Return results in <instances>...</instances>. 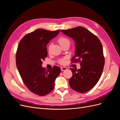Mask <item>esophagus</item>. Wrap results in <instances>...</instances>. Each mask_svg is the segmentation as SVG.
<instances>
[{"instance_id":"esophagus-1","label":"esophagus","mask_w":120,"mask_h":120,"mask_svg":"<svg viewBox=\"0 0 120 120\" xmlns=\"http://www.w3.org/2000/svg\"><path fill=\"white\" fill-rule=\"evenodd\" d=\"M67 68H66V67H61V70L62 71H66V70H67Z\"/></svg>"}]
</instances>
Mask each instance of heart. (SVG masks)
I'll return each mask as SVG.
<instances>
[{
	"instance_id": "obj_1",
	"label": "heart",
	"mask_w": 120,
	"mask_h": 120,
	"mask_svg": "<svg viewBox=\"0 0 120 120\" xmlns=\"http://www.w3.org/2000/svg\"><path fill=\"white\" fill-rule=\"evenodd\" d=\"M58 42H59L60 45L61 46H63V45L66 44V43H70V41H69V40L67 38L64 37H60L59 38V39H58ZM50 45H49L48 48V50L49 52L50 51ZM66 59H67L66 57L61 58V59H59V63L60 64H64L66 62Z\"/></svg>"
}]
</instances>
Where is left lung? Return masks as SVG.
Here are the masks:
<instances>
[{
    "mask_svg": "<svg viewBox=\"0 0 120 120\" xmlns=\"http://www.w3.org/2000/svg\"><path fill=\"white\" fill-rule=\"evenodd\" d=\"M61 32L75 41V56L72 63H80L81 68H71L72 75L69 79L75 91L83 93L93 88L100 79L105 64L102 45L96 35L86 28L78 26Z\"/></svg>",
    "mask_w": 120,
    "mask_h": 120,
    "instance_id": "left-lung-1",
    "label": "left lung"
}]
</instances>
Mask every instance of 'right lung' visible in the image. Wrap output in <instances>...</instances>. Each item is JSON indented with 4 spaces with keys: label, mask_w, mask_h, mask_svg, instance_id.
Returning a JSON list of instances; mask_svg holds the SVG:
<instances>
[{
    "label": "right lung",
    "mask_w": 120,
    "mask_h": 120,
    "mask_svg": "<svg viewBox=\"0 0 120 120\" xmlns=\"http://www.w3.org/2000/svg\"><path fill=\"white\" fill-rule=\"evenodd\" d=\"M60 31L38 29L25 35L17 47L16 64L20 77L30 91L40 96L52 91L61 71L57 66L48 70L41 67L42 60L48 56L47 44Z\"/></svg>",
    "instance_id": "1"
}]
</instances>
